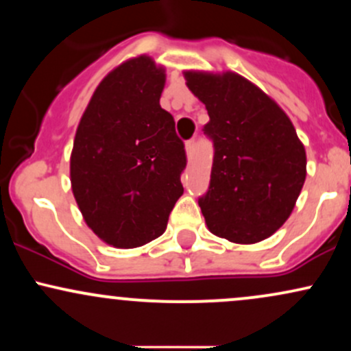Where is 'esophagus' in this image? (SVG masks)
Returning a JSON list of instances; mask_svg holds the SVG:
<instances>
[{
    "instance_id": "34e87169",
    "label": "esophagus",
    "mask_w": 351,
    "mask_h": 351,
    "mask_svg": "<svg viewBox=\"0 0 351 351\" xmlns=\"http://www.w3.org/2000/svg\"><path fill=\"white\" fill-rule=\"evenodd\" d=\"M195 150H196V138L188 140V142H186V153H188V155L189 156L195 155Z\"/></svg>"
}]
</instances>
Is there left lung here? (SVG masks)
<instances>
[{
    "label": "left lung",
    "mask_w": 351,
    "mask_h": 351,
    "mask_svg": "<svg viewBox=\"0 0 351 351\" xmlns=\"http://www.w3.org/2000/svg\"><path fill=\"white\" fill-rule=\"evenodd\" d=\"M206 106L211 180L198 198L209 231L231 243L272 236L291 216L305 181V148L284 110L234 72H184Z\"/></svg>",
    "instance_id": "1"
}]
</instances>
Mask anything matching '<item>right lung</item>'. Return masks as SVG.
<instances>
[{"label": "right lung", "mask_w": 351, "mask_h": 351, "mask_svg": "<svg viewBox=\"0 0 351 351\" xmlns=\"http://www.w3.org/2000/svg\"><path fill=\"white\" fill-rule=\"evenodd\" d=\"M165 71L147 56L112 71L95 88L71 155L74 198L87 226L115 247L162 236L183 195V140L160 107Z\"/></svg>", "instance_id": "obj_1"}]
</instances>
